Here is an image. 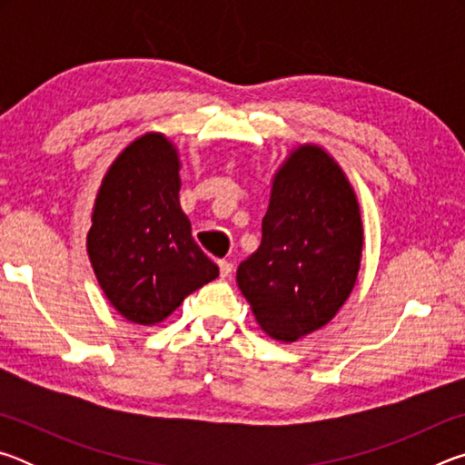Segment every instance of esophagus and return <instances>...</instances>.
Returning a JSON list of instances; mask_svg holds the SVG:
<instances>
[{
  "instance_id": "esophagus-1",
  "label": "esophagus",
  "mask_w": 465,
  "mask_h": 465,
  "mask_svg": "<svg viewBox=\"0 0 465 465\" xmlns=\"http://www.w3.org/2000/svg\"><path fill=\"white\" fill-rule=\"evenodd\" d=\"M233 272V264L227 262V261H219V274H222V279H230Z\"/></svg>"
}]
</instances>
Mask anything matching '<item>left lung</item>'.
Returning <instances> with one entry per match:
<instances>
[{
  "instance_id": "1",
  "label": "left lung",
  "mask_w": 465,
  "mask_h": 465,
  "mask_svg": "<svg viewBox=\"0 0 465 465\" xmlns=\"http://www.w3.org/2000/svg\"><path fill=\"white\" fill-rule=\"evenodd\" d=\"M363 223L355 191L318 145H299L272 180L262 242L238 266V287L274 341L326 326L355 287Z\"/></svg>"
}]
</instances>
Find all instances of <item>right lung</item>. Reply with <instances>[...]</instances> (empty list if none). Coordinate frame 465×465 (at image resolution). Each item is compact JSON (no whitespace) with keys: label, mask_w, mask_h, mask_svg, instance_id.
Returning <instances> with one entry per match:
<instances>
[{"label":"right lung","mask_w":465,"mask_h":465,"mask_svg":"<svg viewBox=\"0 0 465 465\" xmlns=\"http://www.w3.org/2000/svg\"><path fill=\"white\" fill-rule=\"evenodd\" d=\"M178 149L145 133L108 168L96 196L88 256L102 291L133 324L166 320L186 295L219 277L180 209Z\"/></svg>","instance_id":"1"}]
</instances>
